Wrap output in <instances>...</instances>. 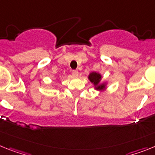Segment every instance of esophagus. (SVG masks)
Wrapping results in <instances>:
<instances>
[{
	"instance_id": "1",
	"label": "esophagus",
	"mask_w": 155,
	"mask_h": 155,
	"mask_svg": "<svg viewBox=\"0 0 155 155\" xmlns=\"http://www.w3.org/2000/svg\"><path fill=\"white\" fill-rule=\"evenodd\" d=\"M72 75H73V76H79V71L78 70H73L72 71Z\"/></svg>"
}]
</instances>
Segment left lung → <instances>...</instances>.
I'll use <instances>...</instances> for the list:
<instances>
[{"mask_svg": "<svg viewBox=\"0 0 155 155\" xmlns=\"http://www.w3.org/2000/svg\"><path fill=\"white\" fill-rule=\"evenodd\" d=\"M101 78L100 74L97 73V72H92V73L90 74L89 76V79L91 80V83H93L94 85H98V83L100 82V79ZM97 90H102L104 89V85H100L97 87Z\"/></svg>", "mask_w": 155, "mask_h": 155, "instance_id": "left-lung-1", "label": "left lung"}]
</instances>
